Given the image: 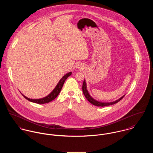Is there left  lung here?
I'll list each match as a JSON object with an SVG mask.
<instances>
[{
  "mask_svg": "<svg viewBox=\"0 0 153 153\" xmlns=\"http://www.w3.org/2000/svg\"><path fill=\"white\" fill-rule=\"evenodd\" d=\"M82 90H83V94L85 95V97L88 100V101L90 102V103H91L92 104L96 105V106H99V107H104V106H107V105H113L114 104H116L117 102H118L119 101H120L124 97L125 95H124L123 96H122L121 97H120L119 99L112 102H100L96 100L95 99H94L89 94L87 89V85L85 83V80H84L83 83V86H82Z\"/></svg>",
  "mask_w": 153,
  "mask_h": 153,
  "instance_id": "8db88e82",
  "label": "left lung"
}]
</instances>
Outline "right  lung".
Instances as JSON below:
<instances>
[{
	"mask_svg": "<svg viewBox=\"0 0 153 153\" xmlns=\"http://www.w3.org/2000/svg\"><path fill=\"white\" fill-rule=\"evenodd\" d=\"M71 74V72H69L68 73L66 74L59 82V83H57V85H56V87L53 89V90L51 91V93L48 94L47 96L42 98V99H29L27 97H26L25 96H24L23 94H22L23 95V96H24V97L27 99V100L30 101V102H35V103H37V104H45V103H48L49 102H51L52 100H53L55 98H56V97L59 95V94L60 93L62 87L65 83V80L67 79V78L68 76H70Z\"/></svg>",
	"mask_w": 153,
	"mask_h": 153,
	"instance_id": "add662e5",
	"label": "right lung"
}]
</instances>
